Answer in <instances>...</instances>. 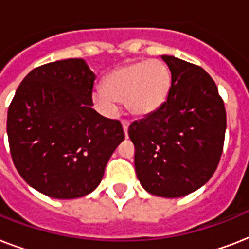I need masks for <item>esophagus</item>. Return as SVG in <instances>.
<instances>
[{
	"label": "esophagus",
	"instance_id": "obj_1",
	"mask_svg": "<svg viewBox=\"0 0 249 249\" xmlns=\"http://www.w3.org/2000/svg\"><path fill=\"white\" fill-rule=\"evenodd\" d=\"M121 124H123V129H124V133H125V136H128L129 121H128V120H121Z\"/></svg>",
	"mask_w": 249,
	"mask_h": 249
}]
</instances>
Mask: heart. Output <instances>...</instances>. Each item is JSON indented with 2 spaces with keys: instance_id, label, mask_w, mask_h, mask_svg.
Listing matches in <instances>:
<instances>
[{
  "instance_id": "1",
  "label": "heart",
  "mask_w": 249,
  "mask_h": 249,
  "mask_svg": "<svg viewBox=\"0 0 249 249\" xmlns=\"http://www.w3.org/2000/svg\"><path fill=\"white\" fill-rule=\"evenodd\" d=\"M170 86L172 76L163 62H137L109 72L103 86L93 91V101L106 113L116 112L117 101H124L132 115L144 117L165 103Z\"/></svg>"
}]
</instances>
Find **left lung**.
<instances>
[{
  "label": "left lung",
  "mask_w": 249,
  "mask_h": 249,
  "mask_svg": "<svg viewBox=\"0 0 249 249\" xmlns=\"http://www.w3.org/2000/svg\"><path fill=\"white\" fill-rule=\"evenodd\" d=\"M172 73L168 99L129 126L137 177L147 193L181 197L200 189L220 163L226 111L213 79L199 66L161 55Z\"/></svg>",
  "instance_id": "1"
}]
</instances>
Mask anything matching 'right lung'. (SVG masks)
Segmentation results:
<instances>
[{"label":"right lung","instance_id":"1","mask_svg":"<svg viewBox=\"0 0 249 249\" xmlns=\"http://www.w3.org/2000/svg\"><path fill=\"white\" fill-rule=\"evenodd\" d=\"M95 75L84 59L56 60L25 76L7 111L14 165L37 191L55 199L85 196L124 141L119 120L91 108Z\"/></svg>","mask_w":249,"mask_h":249}]
</instances>
